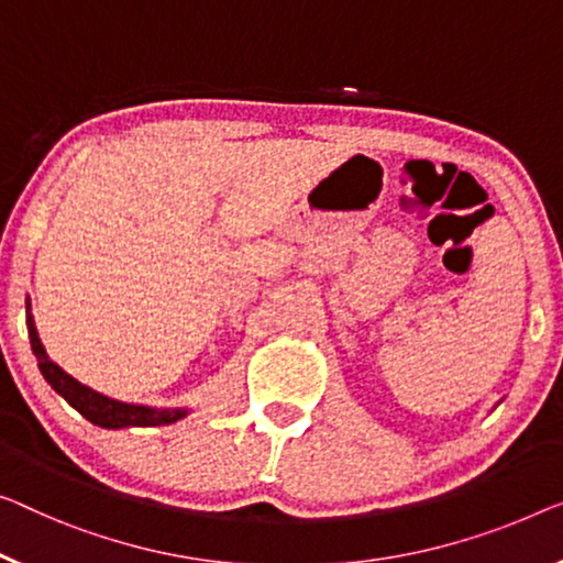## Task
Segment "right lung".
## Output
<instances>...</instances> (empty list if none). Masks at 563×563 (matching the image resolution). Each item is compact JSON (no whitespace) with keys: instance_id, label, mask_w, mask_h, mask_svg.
Masks as SVG:
<instances>
[{"instance_id":"right-lung-1","label":"right lung","mask_w":563,"mask_h":563,"mask_svg":"<svg viewBox=\"0 0 563 563\" xmlns=\"http://www.w3.org/2000/svg\"><path fill=\"white\" fill-rule=\"evenodd\" d=\"M27 331L32 354L37 356V366L45 382L53 387L73 409L106 430H121V427H158V424H172L176 419L187 417V409H156L144 405H125V401L111 399L106 394H98L78 379H73L70 374H65L55 362H49L45 346H42L35 321L30 316V300H27Z\"/></svg>"}]
</instances>
